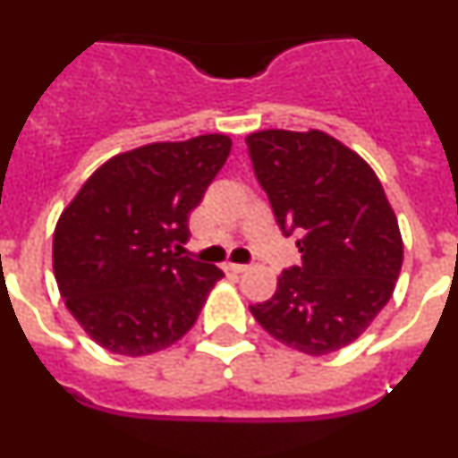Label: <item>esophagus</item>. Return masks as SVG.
<instances>
[{
	"mask_svg": "<svg viewBox=\"0 0 458 458\" xmlns=\"http://www.w3.org/2000/svg\"><path fill=\"white\" fill-rule=\"evenodd\" d=\"M225 270H226V273H245V270H248V266H245V264H226L225 266Z\"/></svg>",
	"mask_w": 458,
	"mask_h": 458,
	"instance_id": "1",
	"label": "esophagus"
}]
</instances>
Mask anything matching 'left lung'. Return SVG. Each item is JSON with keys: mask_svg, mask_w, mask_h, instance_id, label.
<instances>
[{"mask_svg": "<svg viewBox=\"0 0 458 458\" xmlns=\"http://www.w3.org/2000/svg\"><path fill=\"white\" fill-rule=\"evenodd\" d=\"M245 141L279 232L301 233L302 254L250 311L301 353L339 351L392 298L403 261L394 210L374 169L326 132L261 131Z\"/></svg>", "mask_w": 458, "mask_h": 458, "instance_id": "left-lung-1", "label": "left lung"}]
</instances>
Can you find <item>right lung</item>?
Here are the masks:
<instances>
[{
    "label": "right lung",
    "instance_id": "1",
    "mask_svg": "<svg viewBox=\"0 0 458 458\" xmlns=\"http://www.w3.org/2000/svg\"><path fill=\"white\" fill-rule=\"evenodd\" d=\"M229 151L226 135H201L121 153L62 213L52 242L59 293L103 349L157 353L194 326L225 273L179 250Z\"/></svg>",
    "mask_w": 458,
    "mask_h": 458
}]
</instances>
